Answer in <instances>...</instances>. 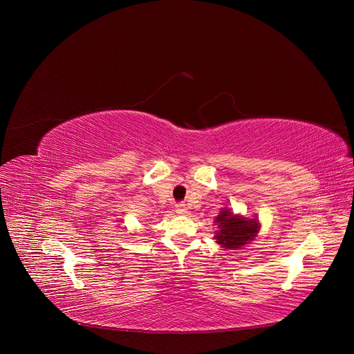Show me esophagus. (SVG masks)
Wrapping results in <instances>:
<instances>
[{
  "instance_id": "1",
  "label": "esophagus",
  "mask_w": 354,
  "mask_h": 354,
  "mask_svg": "<svg viewBox=\"0 0 354 354\" xmlns=\"http://www.w3.org/2000/svg\"><path fill=\"white\" fill-rule=\"evenodd\" d=\"M176 214H180V216H185V214H187V210L180 205V206H178L176 207Z\"/></svg>"
}]
</instances>
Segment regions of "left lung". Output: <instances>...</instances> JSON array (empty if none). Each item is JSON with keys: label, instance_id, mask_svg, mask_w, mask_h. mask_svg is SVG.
I'll return each mask as SVG.
<instances>
[{"label": "left lung", "instance_id": "left-lung-1", "mask_svg": "<svg viewBox=\"0 0 354 354\" xmlns=\"http://www.w3.org/2000/svg\"><path fill=\"white\" fill-rule=\"evenodd\" d=\"M218 231L216 232L217 243L225 249H238L250 241H254L259 232V221L257 218H246L231 213L228 209H221L216 221Z\"/></svg>", "mask_w": 354, "mask_h": 354}]
</instances>
